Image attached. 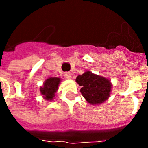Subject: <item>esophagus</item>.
<instances>
[{
    "label": "esophagus",
    "instance_id": "obj_1",
    "mask_svg": "<svg viewBox=\"0 0 148 148\" xmlns=\"http://www.w3.org/2000/svg\"><path fill=\"white\" fill-rule=\"evenodd\" d=\"M71 75H72V74H71L70 72H66L64 74V77H66V78H67V79H71Z\"/></svg>",
    "mask_w": 148,
    "mask_h": 148
}]
</instances>
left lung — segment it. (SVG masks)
Here are the masks:
<instances>
[{"label": "left lung", "mask_w": 148, "mask_h": 148, "mask_svg": "<svg viewBox=\"0 0 148 148\" xmlns=\"http://www.w3.org/2000/svg\"><path fill=\"white\" fill-rule=\"evenodd\" d=\"M81 93L90 105L97 106L106 101L110 96L112 83L109 79L86 71L76 78Z\"/></svg>", "instance_id": "8db88e82"}]
</instances>
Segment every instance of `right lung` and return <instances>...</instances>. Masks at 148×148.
<instances>
[{
  "label": "right lung",
  "mask_w": 148,
  "mask_h": 148,
  "mask_svg": "<svg viewBox=\"0 0 148 148\" xmlns=\"http://www.w3.org/2000/svg\"><path fill=\"white\" fill-rule=\"evenodd\" d=\"M60 82L61 78L55 77H51L45 80L42 86L39 88L40 93L42 95V97L49 101H53L55 97V93L58 91Z\"/></svg>",
  "instance_id": "1"
}]
</instances>
